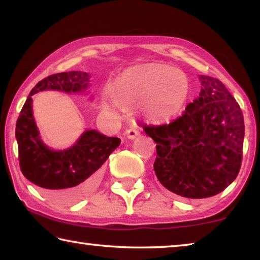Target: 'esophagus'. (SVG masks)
Masks as SVG:
<instances>
[{
  "label": "esophagus",
  "mask_w": 260,
  "mask_h": 260,
  "mask_svg": "<svg viewBox=\"0 0 260 260\" xmlns=\"http://www.w3.org/2000/svg\"><path fill=\"white\" fill-rule=\"evenodd\" d=\"M139 135H140V132L138 131V128H136L135 126L131 127V128L126 131V136H127V139H129V140H134L138 138Z\"/></svg>",
  "instance_id": "obj_1"
}]
</instances>
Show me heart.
<instances>
[{
	"instance_id": "obj_1",
	"label": "heart",
	"mask_w": 260,
	"mask_h": 260,
	"mask_svg": "<svg viewBox=\"0 0 260 260\" xmlns=\"http://www.w3.org/2000/svg\"><path fill=\"white\" fill-rule=\"evenodd\" d=\"M190 85L181 70L159 63L131 67L109 83L108 95L117 107L128 109L138 103L141 116L156 124H166L186 107ZM103 108L109 109L107 101Z\"/></svg>"
}]
</instances>
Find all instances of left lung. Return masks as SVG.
Instances as JSON below:
<instances>
[{
	"instance_id": "obj_1",
	"label": "left lung",
	"mask_w": 260,
	"mask_h": 260,
	"mask_svg": "<svg viewBox=\"0 0 260 260\" xmlns=\"http://www.w3.org/2000/svg\"><path fill=\"white\" fill-rule=\"evenodd\" d=\"M199 98L169 125L144 126L157 143L153 170L170 191L205 199L236 179L242 161L244 120L240 105L223 83L199 76Z\"/></svg>"
}]
</instances>
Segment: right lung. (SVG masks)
I'll list each match as a JSON object with an SVG mask.
<instances>
[{"instance_id":"right-lung-1","label":"right lung","mask_w":260,"mask_h":260,"mask_svg":"<svg viewBox=\"0 0 260 260\" xmlns=\"http://www.w3.org/2000/svg\"><path fill=\"white\" fill-rule=\"evenodd\" d=\"M89 82V74L81 71L45 78L30 90L16 124L21 172L59 204L74 203L94 190L100 182L102 165L119 147L120 139L86 129L73 146L63 150L51 149L42 141L35 122L32 96L43 90L85 94Z\"/></svg>"}]
</instances>
